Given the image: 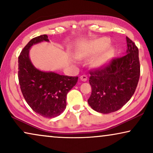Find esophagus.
I'll use <instances>...</instances> for the list:
<instances>
[{"mask_svg": "<svg viewBox=\"0 0 153 153\" xmlns=\"http://www.w3.org/2000/svg\"><path fill=\"white\" fill-rule=\"evenodd\" d=\"M80 79L82 81H86L87 79H88V76L85 74L81 75V76H80Z\"/></svg>", "mask_w": 153, "mask_h": 153, "instance_id": "esophagus-1", "label": "esophagus"}]
</instances>
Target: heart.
I'll list each match as a JSON object with an SVG mask.
<instances>
[{
    "label": "heart",
    "instance_id": "heart-1",
    "mask_svg": "<svg viewBox=\"0 0 153 153\" xmlns=\"http://www.w3.org/2000/svg\"><path fill=\"white\" fill-rule=\"evenodd\" d=\"M109 43V40L107 38H102L98 40H96L94 42L92 46V53H95L96 52L100 51V50L104 49L106 45H108ZM111 53V50L109 48H106L103 50V51L102 52L101 54H100L97 58H95V62L94 63L96 66L97 67H101L103 66L104 64L106 63V62L107 61L108 58H109Z\"/></svg>",
    "mask_w": 153,
    "mask_h": 153
}]
</instances>
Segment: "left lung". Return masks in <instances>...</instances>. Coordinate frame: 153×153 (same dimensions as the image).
Returning a JSON list of instances; mask_svg holds the SVG:
<instances>
[{
    "mask_svg": "<svg viewBox=\"0 0 153 153\" xmlns=\"http://www.w3.org/2000/svg\"><path fill=\"white\" fill-rule=\"evenodd\" d=\"M127 53L107 65L90 71L92 93L88 100L93 110L102 114L115 112L132 97L140 76L139 49L128 37Z\"/></svg>",
    "mask_w": 153,
    "mask_h": 153,
    "instance_id": "obj_1",
    "label": "left lung"
}]
</instances>
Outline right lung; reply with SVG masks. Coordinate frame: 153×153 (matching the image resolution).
I'll use <instances>...</instances> for the list:
<instances>
[{
    "mask_svg": "<svg viewBox=\"0 0 153 153\" xmlns=\"http://www.w3.org/2000/svg\"><path fill=\"white\" fill-rule=\"evenodd\" d=\"M43 41H49L47 35L34 37L23 49L18 58V78L23 96L30 108L42 116L51 118L66 108L67 94L76 85L78 76L42 72L33 66L29 49Z\"/></svg>",
    "mask_w": 153,
    "mask_h": 153,
    "instance_id": "add662e5",
    "label": "right lung"
}]
</instances>
